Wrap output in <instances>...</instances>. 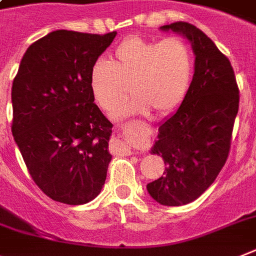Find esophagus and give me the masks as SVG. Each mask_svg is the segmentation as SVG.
Returning <instances> with one entry per match:
<instances>
[{"instance_id": "34e87169", "label": "esophagus", "mask_w": 256, "mask_h": 256, "mask_svg": "<svg viewBox=\"0 0 256 256\" xmlns=\"http://www.w3.org/2000/svg\"><path fill=\"white\" fill-rule=\"evenodd\" d=\"M112 146H113V148H116V150H118V152L124 153V154H126V156H130L134 153L130 146H126V144L122 142V139H120V138H114V139H113Z\"/></svg>"}]
</instances>
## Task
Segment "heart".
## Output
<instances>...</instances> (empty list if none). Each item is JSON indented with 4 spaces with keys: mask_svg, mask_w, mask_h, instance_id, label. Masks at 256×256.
I'll list each match as a JSON object with an SVG mask.
<instances>
[{
    "mask_svg": "<svg viewBox=\"0 0 256 256\" xmlns=\"http://www.w3.org/2000/svg\"><path fill=\"white\" fill-rule=\"evenodd\" d=\"M194 70L190 44L180 37L150 41L130 37L122 41L110 62L99 59L90 72L94 100L112 113L128 95L134 99L116 113L117 118L132 114H168L184 100Z\"/></svg>",
    "mask_w": 256,
    "mask_h": 256,
    "instance_id": "1",
    "label": "heart"
}]
</instances>
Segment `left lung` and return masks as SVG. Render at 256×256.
Listing matches in <instances>:
<instances>
[{
	"label": "left lung",
	"instance_id": "left-lung-1",
	"mask_svg": "<svg viewBox=\"0 0 256 256\" xmlns=\"http://www.w3.org/2000/svg\"><path fill=\"white\" fill-rule=\"evenodd\" d=\"M160 30L190 42L194 74L179 108L160 125L150 153L161 156L166 168L146 190L161 205L182 206L198 198L226 164L240 91L228 58L201 30L186 22Z\"/></svg>",
	"mask_w": 256,
	"mask_h": 256
}]
</instances>
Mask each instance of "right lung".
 Here are the masks:
<instances>
[{
    "label": "right lung",
    "mask_w": 256,
    "mask_h": 256,
    "mask_svg": "<svg viewBox=\"0 0 256 256\" xmlns=\"http://www.w3.org/2000/svg\"><path fill=\"white\" fill-rule=\"evenodd\" d=\"M116 34L48 33L26 48L12 82V136L54 201L88 204L106 183L113 125L94 103L90 72Z\"/></svg>",
    "instance_id": "add662e5"
}]
</instances>
